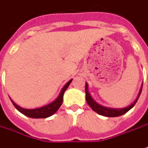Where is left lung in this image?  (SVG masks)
<instances>
[{"mask_svg":"<svg viewBox=\"0 0 148 148\" xmlns=\"http://www.w3.org/2000/svg\"><path fill=\"white\" fill-rule=\"evenodd\" d=\"M87 87H88V86L86 83V89H85V90H86V98L87 104L90 105V107L95 112H96L97 114H99L100 115H103V116L106 117H118L120 116V115H123L124 114H126L129 110H131L134 105H135L136 102L138 101V99L139 98L141 92H142V90H143V86H142L139 93H138V98L136 99V100L134 101L132 105H129L128 107H126V108H123V109H118V110H115V109H110V108L104 107V106H101V105H98L97 103H95L94 100H93V99L90 97V95L89 94L88 88Z\"/></svg>","mask_w":148,"mask_h":148,"instance_id":"1","label":"left lung"}]
</instances>
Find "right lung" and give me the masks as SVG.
I'll return each mask as SVG.
<instances>
[{"label":"right lung","instance_id":"1","mask_svg":"<svg viewBox=\"0 0 148 148\" xmlns=\"http://www.w3.org/2000/svg\"><path fill=\"white\" fill-rule=\"evenodd\" d=\"M72 80H70L64 86V87L62 89L60 95L58 97L54 100L53 102H52L51 104L48 105H45L41 108H38V109H33V110H27V109H23L20 106L14 104L12 101L14 106L20 111V113H22L23 114H25L26 116L29 117V118H33V119H44V118H48V117L53 115L54 113H56L57 110L60 108V106L62 104L63 101V94L65 92V90L69 86L70 83L71 82Z\"/></svg>","mask_w":148,"mask_h":148}]
</instances>
